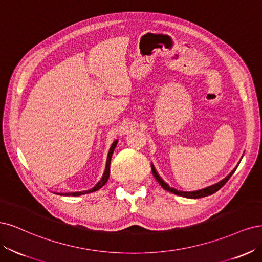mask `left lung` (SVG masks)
Segmentation results:
<instances>
[{
  "label": "left lung",
  "mask_w": 262,
  "mask_h": 262,
  "mask_svg": "<svg viewBox=\"0 0 262 262\" xmlns=\"http://www.w3.org/2000/svg\"><path fill=\"white\" fill-rule=\"evenodd\" d=\"M238 164H239V163H238ZM238 164L236 165V167L234 168V170H233L229 175H227V176L225 177V179H223L222 181H220V182L214 184V185H211V186H209V187L202 188V189H199V190H195V191H182V190H177V189H175V188H173V187H170V186H168V185L161 179V177L159 176V174H158V172L156 171V168H155V166H154L152 163H151V170H152L154 176L156 177V180L158 181V183H159L160 185H161L163 189H165V190H167V191H170V192H173V193H175V195H177V196H182V197L191 198V199L193 198V199H195V198H201V197L210 196V195H212V193L216 192L220 188H222V186H224L225 183L230 180V177L233 175V173L235 172L236 168H237Z\"/></svg>",
  "instance_id": "left-lung-1"
}]
</instances>
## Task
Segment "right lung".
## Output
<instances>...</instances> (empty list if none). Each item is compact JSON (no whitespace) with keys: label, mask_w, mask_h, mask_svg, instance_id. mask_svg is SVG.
Segmentation results:
<instances>
[{"label":"right lung","mask_w":262,"mask_h":262,"mask_svg":"<svg viewBox=\"0 0 262 262\" xmlns=\"http://www.w3.org/2000/svg\"><path fill=\"white\" fill-rule=\"evenodd\" d=\"M117 145V140H115L113 143L111 148H110V151L107 154V159H106V165H105V170H104V173H103V176L102 179H101L98 184L96 185V186L94 188L91 189H88V190H85V191H76V192H65V193H58V195H65V196H80V195H85V193H90V192H94L98 189H100L102 186H104L105 183L107 182L108 177H110V164H111V159H112V155H113V151L115 149Z\"/></svg>","instance_id":"add662e5"}]
</instances>
